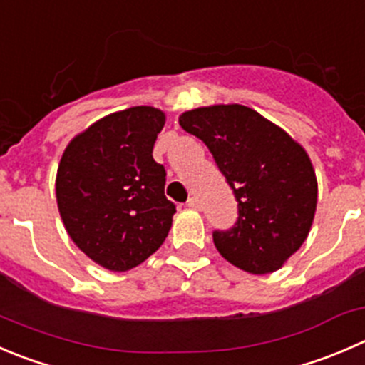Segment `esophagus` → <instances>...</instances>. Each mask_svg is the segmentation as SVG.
I'll return each mask as SVG.
<instances>
[{
	"label": "esophagus",
	"mask_w": 365,
	"mask_h": 365,
	"mask_svg": "<svg viewBox=\"0 0 365 365\" xmlns=\"http://www.w3.org/2000/svg\"><path fill=\"white\" fill-rule=\"evenodd\" d=\"M187 207L192 208V210H200L201 208L200 200H197V197H189V201H187Z\"/></svg>",
	"instance_id": "34e87169"
}]
</instances>
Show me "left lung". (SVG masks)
Segmentation results:
<instances>
[{
	"mask_svg": "<svg viewBox=\"0 0 365 365\" xmlns=\"http://www.w3.org/2000/svg\"><path fill=\"white\" fill-rule=\"evenodd\" d=\"M180 126L203 140L239 208L230 230H215L219 253L242 271H277L309 237L317 207L312 162L285 130L244 105L183 112Z\"/></svg>",
	"mask_w": 365,
	"mask_h": 365,
	"instance_id": "8db88e82",
	"label": "left lung"
}]
</instances>
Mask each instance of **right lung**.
<instances>
[{
	"instance_id": "add662e5",
	"label": "right lung",
	"mask_w": 365,
	"mask_h": 365,
	"mask_svg": "<svg viewBox=\"0 0 365 365\" xmlns=\"http://www.w3.org/2000/svg\"><path fill=\"white\" fill-rule=\"evenodd\" d=\"M165 114L153 107L115 112L78 133L56 171V205L73 242L108 271H128L168 237L175 203L165 169L153 160Z\"/></svg>"
}]
</instances>
